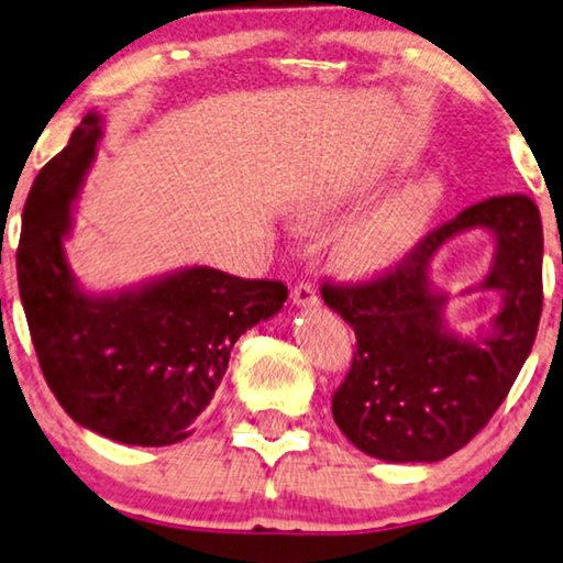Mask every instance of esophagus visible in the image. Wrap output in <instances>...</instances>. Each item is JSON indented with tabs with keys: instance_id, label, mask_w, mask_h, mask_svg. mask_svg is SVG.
Masks as SVG:
<instances>
[{
	"instance_id": "obj_1",
	"label": "esophagus",
	"mask_w": 563,
	"mask_h": 563,
	"mask_svg": "<svg viewBox=\"0 0 563 563\" xmlns=\"http://www.w3.org/2000/svg\"><path fill=\"white\" fill-rule=\"evenodd\" d=\"M290 301H294L298 309H313V306H319V294L311 283H298V286L290 290Z\"/></svg>"
}]
</instances>
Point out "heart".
<instances>
[{
  "instance_id": "obj_1",
  "label": "heart",
  "mask_w": 563,
  "mask_h": 563,
  "mask_svg": "<svg viewBox=\"0 0 563 563\" xmlns=\"http://www.w3.org/2000/svg\"><path fill=\"white\" fill-rule=\"evenodd\" d=\"M445 198L443 179L432 172L407 179L380 195L376 203L357 213L334 242V260L352 277L380 275L407 257L430 227ZM317 211L332 206L329 198L311 203Z\"/></svg>"
}]
</instances>
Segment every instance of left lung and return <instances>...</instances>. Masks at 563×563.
Instances as JSON below:
<instances>
[{
  "instance_id": "obj_1",
  "label": "left lung",
  "mask_w": 563,
  "mask_h": 563,
  "mask_svg": "<svg viewBox=\"0 0 563 563\" xmlns=\"http://www.w3.org/2000/svg\"><path fill=\"white\" fill-rule=\"evenodd\" d=\"M484 230L493 265L476 289L500 311L476 335L446 324L450 295L433 286L431 260L451 238ZM543 227L526 195L482 200L432 231L394 273L355 288H321L355 329L357 355L332 396L347 440L388 463H434L461 451L489 422L533 350L543 309Z\"/></svg>"
}]
</instances>
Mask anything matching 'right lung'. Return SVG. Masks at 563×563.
Masks as SVG:
<instances>
[{"instance_id":"obj_1","label":"right lung","mask_w":563,"mask_h":563,"mask_svg":"<svg viewBox=\"0 0 563 563\" xmlns=\"http://www.w3.org/2000/svg\"><path fill=\"white\" fill-rule=\"evenodd\" d=\"M104 133L89 110L37 172L22 208L18 283L46 384L74 422L125 445L183 443L211 404L239 336L283 309L288 288L192 265L92 294L74 275V231Z\"/></svg>"}]
</instances>
